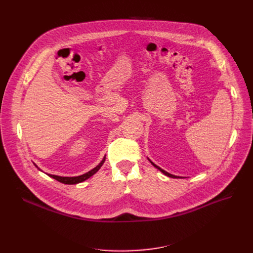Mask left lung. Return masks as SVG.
Instances as JSON below:
<instances>
[{
    "label": "left lung",
    "mask_w": 253,
    "mask_h": 253,
    "mask_svg": "<svg viewBox=\"0 0 253 253\" xmlns=\"http://www.w3.org/2000/svg\"><path fill=\"white\" fill-rule=\"evenodd\" d=\"M150 162H151V163L153 164V166H155L156 168H158V169H159V170H160V171L162 172V173H164L165 175H167V176H169V177H172V178H181V177H179V176H175V175H172V174L168 173V172H166V171H165V170H163L162 168H160V167H159V166H157L156 164H154V163H153V162H152L151 160H150Z\"/></svg>",
    "instance_id": "left-lung-1"
}]
</instances>
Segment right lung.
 Wrapping results in <instances>:
<instances>
[{
	"label": "right lung",
	"instance_id": "1",
	"mask_svg": "<svg viewBox=\"0 0 253 253\" xmlns=\"http://www.w3.org/2000/svg\"><path fill=\"white\" fill-rule=\"evenodd\" d=\"M105 161V157L103 158V160L95 167L93 168L92 170H90L89 172H87V173L83 174V175H80V176H74V177H63V176H58V175H52V174H48L50 177L56 179L57 181L59 182H62V183H65V184H76V183H79V182H82L86 179H88L89 177H91L93 174H95L96 172L100 169V167L103 165Z\"/></svg>",
	"mask_w": 253,
	"mask_h": 253
}]
</instances>
